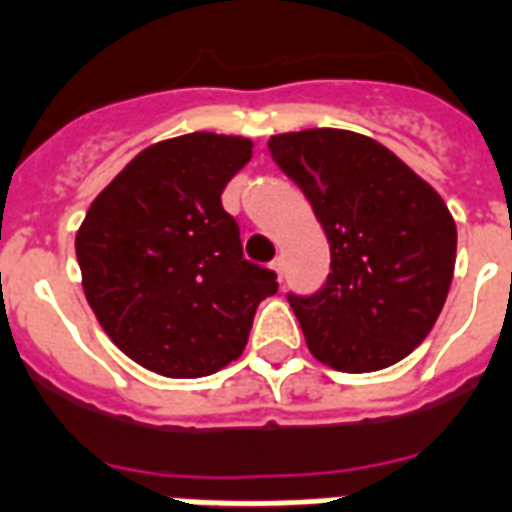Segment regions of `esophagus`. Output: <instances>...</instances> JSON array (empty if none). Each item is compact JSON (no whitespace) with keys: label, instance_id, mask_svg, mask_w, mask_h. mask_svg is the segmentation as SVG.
<instances>
[{"label":"esophagus","instance_id":"obj_1","mask_svg":"<svg viewBox=\"0 0 512 512\" xmlns=\"http://www.w3.org/2000/svg\"><path fill=\"white\" fill-rule=\"evenodd\" d=\"M271 271L276 273V279H282V276H284V260H282V257H276V260H273Z\"/></svg>","mask_w":512,"mask_h":512}]
</instances>
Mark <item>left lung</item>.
Here are the masks:
<instances>
[{
	"label": "left lung",
	"instance_id": "obj_1",
	"mask_svg": "<svg viewBox=\"0 0 512 512\" xmlns=\"http://www.w3.org/2000/svg\"><path fill=\"white\" fill-rule=\"evenodd\" d=\"M330 241V276L290 295L308 351L343 373L408 357L438 322L456 263V222L435 187L370 136L306 128L268 139Z\"/></svg>",
	"mask_w": 512,
	"mask_h": 512
}]
</instances>
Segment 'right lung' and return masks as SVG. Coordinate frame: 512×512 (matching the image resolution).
I'll use <instances>...</instances> for the list:
<instances>
[{
    "label": "right lung",
    "mask_w": 512,
    "mask_h": 512,
    "mask_svg": "<svg viewBox=\"0 0 512 512\" xmlns=\"http://www.w3.org/2000/svg\"><path fill=\"white\" fill-rule=\"evenodd\" d=\"M247 136L150 144L96 198L74 236L88 306L117 349L166 378L239 360L276 273L244 260L220 195L252 158Z\"/></svg>",
    "instance_id": "1"
}]
</instances>
